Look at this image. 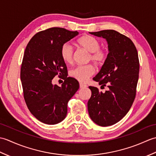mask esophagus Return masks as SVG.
I'll return each instance as SVG.
<instances>
[{
  "label": "esophagus",
  "mask_w": 156,
  "mask_h": 156,
  "mask_svg": "<svg viewBox=\"0 0 156 156\" xmlns=\"http://www.w3.org/2000/svg\"><path fill=\"white\" fill-rule=\"evenodd\" d=\"M87 86L86 84H82V83H80V88H86L87 87Z\"/></svg>",
  "instance_id": "esophagus-1"
}]
</instances>
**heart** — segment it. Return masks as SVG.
Instances as JSON below:
<instances>
[{
    "mask_svg": "<svg viewBox=\"0 0 156 156\" xmlns=\"http://www.w3.org/2000/svg\"><path fill=\"white\" fill-rule=\"evenodd\" d=\"M79 47L90 52L88 60H92L97 66H101L106 62L108 57L107 49L100 48V42L97 38L90 35H82L77 41ZM60 57L66 64H71L73 61V49L68 43L62 45L59 51ZM95 73L92 64L78 66L69 71V76L80 82H86Z\"/></svg>",
    "mask_w": 156,
    "mask_h": 156,
    "instance_id": "heart-1",
    "label": "heart"
}]
</instances>
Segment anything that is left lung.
I'll list each match as a JSON object with an SVG mask.
<instances>
[{"label": "left lung", "instance_id": "left-lung-1", "mask_svg": "<svg viewBox=\"0 0 156 156\" xmlns=\"http://www.w3.org/2000/svg\"><path fill=\"white\" fill-rule=\"evenodd\" d=\"M89 33L106 39L108 43L107 59L93 80L108 89L102 93L98 88L89 87L92 95L88 101L92 120L107 127L123 118L133 105L140 72L138 53L133 41L117 31Z\"/></svg>", "mask_w": 156, "mask_h": 156}]
</instances>
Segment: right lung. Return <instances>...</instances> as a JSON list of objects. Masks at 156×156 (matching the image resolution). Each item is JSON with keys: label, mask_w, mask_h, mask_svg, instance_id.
<instances>
[{"label": "right lung", "mask_w": 156, "mask_h": 156, "mask_svg": "<svg viewBox=\"0 0 156 156\" xmlns=\"http://www.w3.org/2000/svg\"><path fill=\"white\" fill-rule=\"evenodd\" d=\"M78 34L64 28H49L37 33L25 48L20 74L23 97L31 113L44 123L64 120L68 102L79 88L76 79L67 77V67L59 54L62 45ZM57 75L65 80L62 87L51 83Z\"/></svg>", "instance_id": "add662e5"}]
</instances>
